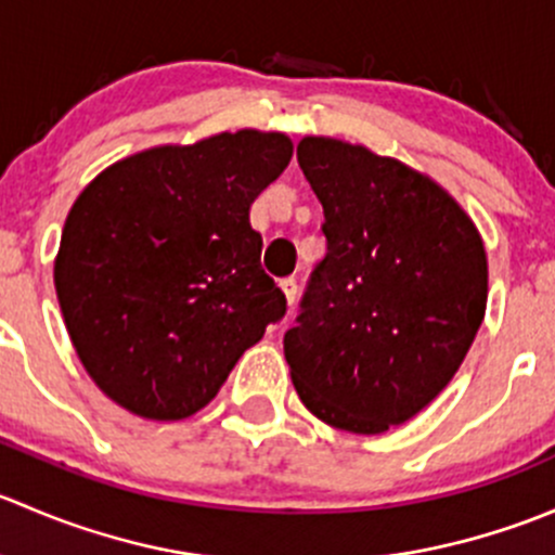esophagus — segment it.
I'll return each instance as SVG.
<instances>
[{
  "label": "esophagus",
  "instance_id": "esophagus-1",
  "mask_svg": "<svg viewBox=\"0 0 555 555\" xmlns=\"http://www.w3.org/2000/svg\"><path fill=\"white\" fill-rule=\"evenodd\" d=\"M279 287H282L287 306H293L295 304V295H298V284H295V279H284V282L279 284Z\"/></svg>",
  "mask_w": 555,
  "mask_h": 555
}]
</instances>
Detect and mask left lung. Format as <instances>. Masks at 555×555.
<instances>
[{
  "instance_id": "left-lung-1",
  "label": "left lung",
  "mask_w": 555,
  "mask_h": 555,
  "mask_svg": "<svg viewBox=\"0 0 555 555\" xmlns=\"http://www.w3.org/2000/svg\"><path fill=\"white\" fill-rule=\"evenodd\" d=\"M298 164L324 209L284 357L300 402L335 429L382 435L456 376L489 298L473 217L433 177L362 144L304 137Z\"/></svg>"
}]
</instances>
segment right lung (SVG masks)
Returning <instances> with one entry per match:
<instances>
[{
    "instance_id": "obj_1",
    "label": "right lung",
    "mask_w": 555,
    "mask_h": 555,
    "mask_svg": "<svg viewBox=\"0 0 555 555\" xmlns=\"http://www.w3.org/2000/svg\"><path fill=\"white\" fill-rule=\"evenodd\" d=\"M289 158L287 133L222 131L128 155L77 195L55 295L82 367L112 402L153 422L193 416L284 317L249 209Z\"/></svg>"
}]
</instances>
